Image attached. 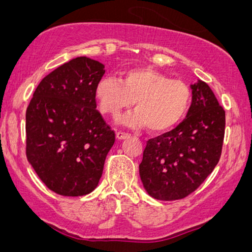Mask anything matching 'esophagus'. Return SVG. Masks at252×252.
<instances>
[{"label": "esophagus", "mask_w": 252, "mask_h": 252, "mask_svg": "<svg viewBox=\"0 0 252 252\" xmlns=\"http://www.w3.org/2000/svg\"><path fill=\"white\" fill-rule=\"evenodd\" d=\"M116 136H117V139H118V140H125V139H127V137L129 136V134L123 133V132H118V133L116 134Z\"/></svg>", "instance_id": "34e87169"}]
</instances>
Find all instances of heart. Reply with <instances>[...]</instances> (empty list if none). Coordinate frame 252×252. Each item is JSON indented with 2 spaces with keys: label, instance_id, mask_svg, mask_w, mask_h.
<instances>
[{
  "label": "heart",
  "instance_id": "1",
  "mask_svg": "<svg viewBox=\"0 0 252 252\" xmlns=\"http://www.w3.org/2000/svg\"><path fill=\"white\" fill-rule=\"evenodd\" d=\"M95 96L101 112L111 117H118L134 103L135 111L120 120L129 127L147 125L151 132H165L178 125L191 102V92L185 82L149 67L125 70L120 81L104 75L96 84Z\"/></svg>",
  "mask_w": 252,
  "mask_h": 252
}]
</instances>
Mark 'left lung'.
<instances>
[{
	"mask_svg": "<svg viewBox=\"0 0 252 252\" xmlns=\"http://www.w3.org/2000/svg\"><path fill=\"white\" fill-rule=\"evenodd\" d=\"M185 120L147 142L139 170L148 195L159 201L185 198L218 164L225 135V111L204 81L190 85Z\"/></svg>",
	"mask_w": 252,
	"mask_h": 252,
	"instance_id": "1",
	"label": "left lung"
}]
</instances>
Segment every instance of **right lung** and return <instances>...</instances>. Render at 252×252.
<instances>
[{"label": "right lung", "mask_w": 252, "mask_h": 252, "mask_svg": "<svg viewBox=\"0 0 252 252\" xmlns=\"http://www.w3.org/2000/svg\"><path fill=\"white\" fill-rule=\"evenodd\" d=\"M104 65L77 57L42 79L26 110V156L37 177L62 196L98 186L115 132L96 110Z\"/></svg>", "instance_id": "add662e5"}]
</instances>
